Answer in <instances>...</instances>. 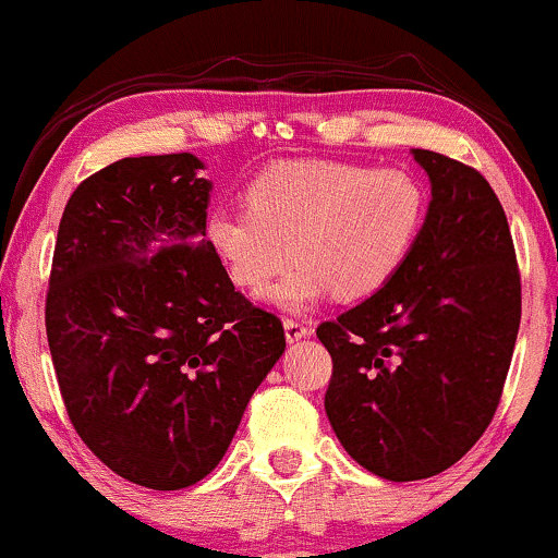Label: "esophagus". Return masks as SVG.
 Returning a JSON list of instances; mask_svg holds the SVG:
<instances>
[{
  "mask_svg": "<svg viewBox=\"0 0 558 558\" xmlns=\"http://www.w3.org/2000/svg\"><path fill=\"white\" fill-rule=\"evenodd\" d=\"M283 328H286V339H289V341L307 339V336L312 333V328L307 326V323L293 320V317H286V320H283Z\"/></svg>",
  "mask_w": 558,
  "mask_h": 558,
  "instance_id": "34e87169",
  "label": "esophagus"
}]
</instances>
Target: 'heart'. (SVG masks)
Here are the masks:
<instances>
[{"label":"heart","mask_w":558,"mask_h":558,"mask_svg":"<svg viewBox=\"0 0 558 558\" xmlns=\"http://www.w3.org/2000/svg\"><path fill=\"white\" fill-rule=\"evenodd\" d=\"M248 206L219 204L206 238L235 286L256 291L296 259L267 296L286 310L376 296L400 275L428 211L426 185L400 167L280 161L246 187Z\"/></svg>","instance_id":"heart-1"}]
</instances>
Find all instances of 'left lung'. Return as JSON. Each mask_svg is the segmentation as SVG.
Wrapping results in <instances>:
<instances>
[{"label": "left lung", "instance_id": "left-lung-1", "mask_svg": "<svg viewBox=\"0 0 558 558\" xmlns=\"http://www.w3.org/2000/svg\"><path fill=\"white\" fill-rule=\"evenodd\" d=\"M432 204L413 254L376 296L317 326L333 360L326 413L344 450L389 482L428 480L498 410L522 278L498 195L474 167L413 150Z\"/></svg>", "mask_w": 558, "mask_h": 558}]
</instances>
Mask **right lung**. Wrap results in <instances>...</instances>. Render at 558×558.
<instances>
[{
    "instance_id": "right-lung-1",
    "label": "right lung",
    "mask_w": 558,
    "mask_h": 558,
    "mask_svg": "<svg viewBox=\"0 0 558 558\" xmlns=\"http://www.w3.org/2000/svg\"><path fill=\"white\" fill-rule=\"evenodd\" d=\"M193 153L87 177L54 241L45 326L82 442L140 487L182 489L228 452L286 349L206 241L211 182Z\"/></svg>"
}]
</instances>
